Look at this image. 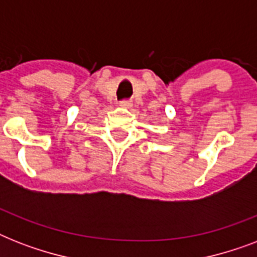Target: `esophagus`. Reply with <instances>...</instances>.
Instances as JSON below:
<instances>
[{"label":"esophagus","instance_id":"1","mask_svg":"<svg viewBox=\"0 0 257 257\" xmlns=\"http://www.w3.org/2000/svg\"><path fill=\"white\" fill-rule=\"evenodd\" d=\"M120 106H122V108H131V106H132V101H129V100L120 101Z\"/></svg>","mask_w":257,"mask_h":257}]
</instances>
